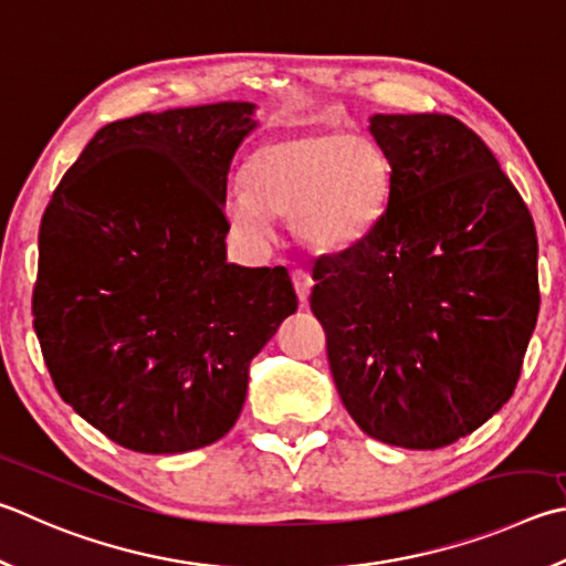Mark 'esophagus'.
Masks as SVG:
<instances>
[{"label":"esophagus","mask_w":566,"mask_h":566,"mask_svg":"<svg viewBox=\"0 0 566 566\" xmlns=\"http://www.w3.org/2000/svg\"><path fill=\"white\" fill-rule=\"evenodd\" d=\"M292 282H294V290H296V296H300V302L306 304V300H310L312 286H314L312 274L306 272V270H294L292 272Z\"/></svg>","instance_id":"esophagus-1"}]
</instances>
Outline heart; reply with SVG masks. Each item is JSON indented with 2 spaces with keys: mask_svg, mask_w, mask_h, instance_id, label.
I'll return each instance as SVG.
<instances>
[{
  "mask_svg": "<svg viewBox=\"0 0 566 566\" xmlns=\"http://www.w3.org/2000/svg\"><path fill=\"white\" fill-rule=\"evenodd\" d=\"M244 192L228 218L252 238H270L272 214L292 218L304 244L344 252L364 242L390 198V166L381 148L344 130H294L266 138L242 170Z\"/></svg>",
  "mask_w": 566,
  "mask_h": 566,
  "instance_id": "1",
  "label": "heart"
}]
</instances>
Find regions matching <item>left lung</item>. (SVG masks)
Returning a JSON list of instances; mask_svg holds the SVG:
<instances>
[{"label":"left lung","instance_id":"obj_1","mask_svg":"<svg viewBox=\"0 0 566 566\" xmlns=\"http://www.w3.org/2000/svg\"><path fill=\"white\" fill-rule=\"evenodd\" d=\"M390 166L381 220L314 264L312 312L356 426L436 450L507 403L537 324V232L525 200L465 123L376 113Z\"/></svg>","mask_w":566,"mask_h":566}]
</instances>
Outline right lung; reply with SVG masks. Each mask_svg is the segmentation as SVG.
<instances>
[{
    "mask_svg": "<svg viewBox=\"0 0 566 566\" xmlns=\"http://www.w3.org/2000/svg\"><path fill=\"white\" fill-rule=\"evenodd\" d=\"M252 113L224 101L108 123L41 218L32 314L51 381L136 453L228 433L250 361L300 304L284 266L250 270L224 250L228 176Z\"/></svg>",
    "mask_w": 566,
    "mask_h": 566,
    "instance_id": "right-lung-1",
    "label": "right lung"
}]
</instances>
